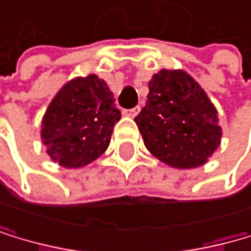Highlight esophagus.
I'll list each match as a JSON object with an SVG mask.
<instances>
[{
	"mask_svg": "<svg viewBox=\"0 0 251 251\" xmlns=\"http://www.w3.org/2000/svg\"><path fill=\"white\" fill-rule=\"evenodd\" d=\"M139 112H140V108H139V106L132 108V109H128V111H123V114L126 115V117H132V119L136 117V115H137Z\"/></svg>",
	"mask_w": 251,
	"mask_h": 251,
	"instance_id": "esophagus-1",
	"label": "esophagus"
}]
</instances>
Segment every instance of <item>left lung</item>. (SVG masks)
Returning <instances> with one entry per match:
<instances>
[{
	"mask_svg": "<svg viewBox=\"0 0 251 251\" xmlns=\"http://www.w3.org/2000/svg\"><path fill=\"white\" fill-rule=\"evenodd\" d=\"M148 88L147 106L134 119L147 150L179 170L207 163L222 137L218 111L207 92L182 69H160Z\"/></svg>",
	"mask_w": 251,
	"mask_h": 251,
	"instance_id": "8db88e82",
	"label": "left lung"
}]
</instances>
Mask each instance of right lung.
Returning a JSON list of instances; mask_svg holds the SVG:
<instances>
[{
  "mask_svg": "<svg viewBox=\"0 0 251 251\" xmlns=\"http://www.w3.org/2000/svg\"><path fill=\"white\" fill-rule=\"evenodd\" d=\"M106 81L95 74L75 77L55 94L41 120V142L63 168L86 167L108 150L122 117Z\"/></svg>",
  "mask_w": 251,
  "mask_h": 251,
  "instance_id": "add662e5",
  "label": "right lung"
}]
</instances>
